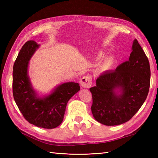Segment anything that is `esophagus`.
Returning a JSON list of instances; mask_svg holds the SVG:
<instances>
[{"mask_svg": "<svg viewBox=\"0 0 158 158\" xmlns=\"http://www.w3.org/2000/svg\"><path fill=\"white\" fill-rule=\"evenodd\" d=\"M81 86L84 88H89L92 85V77L90 75H85L83 77L80 81Z\"/></svg>", "mask_w": 158, "mask_h": 158, "instance_id": "esophagus-1", "label": "esophagus"}]
</instances>
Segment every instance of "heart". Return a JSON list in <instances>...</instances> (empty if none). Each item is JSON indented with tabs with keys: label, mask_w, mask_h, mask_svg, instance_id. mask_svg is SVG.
<instances>
[{
	"label": "heart",
	"mask_w": 158,
	"mask_h": 158,
	"mask_svg": "<svg viewBox=\"0 0 158 158\" xmlns=\"http://www.w3.org/2000/svg\"><path fill=\"white\" fill-rule=\"evenodd\" d=\"M100 56H102V54H100ZM110 60H108V63H110Z\"/></svg>",
	"instance_id": "1"
}]
</instances>
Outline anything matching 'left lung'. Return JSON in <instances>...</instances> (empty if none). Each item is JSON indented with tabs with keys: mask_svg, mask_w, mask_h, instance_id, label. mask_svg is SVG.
<instances>
[{
	"mask_svg": "<svg viewBox=\"0 0 158 158\" xmlns=\"http://www.w3.org/2000/svg\"><path fill=\"white\" fill-rule=\"evenodd\" d=\"M129 60L107 70L89 89L92 95V113L105 126L127 122L140 109L148 95L151 70L149 62L138 41L135 39Z\"/></svg>",
	"mask_w": 158,
	"mask_h": 158,
	"instance_id": "left-lung-1",
	"label": "left lung"
}]
</instances>
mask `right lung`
Here are the masks:
<instances>
[{
	"label": "right lung",
	"mask_w": 158,
	"mask_h": 158,
	"mask_svg": "<svg viewBox=\"0 0 158 158\" xmlns=\"http://www.w3.org/2000/svg\"><path fill=\"white\" fill-rule=\"evenodd\" d=\"M40 45L28 41L22 46L13 64V94L15 102L28 122L37 127L52 129L62 122L69 100L80 90L75 82L58 85L50 94L39 97L28 75V63Z\"/></svg>",
	"instance_id": "obj_1"
}]
</instances>
